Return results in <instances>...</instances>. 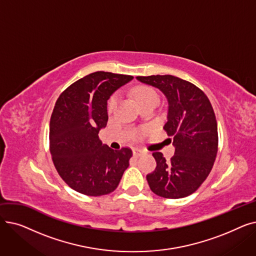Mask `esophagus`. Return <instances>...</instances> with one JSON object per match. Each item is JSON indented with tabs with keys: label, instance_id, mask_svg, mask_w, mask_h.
<instances>
[{
	"label": "esophagus",
	"instance_id": "1",
	"mask_svg": "<svg viewBox=\"0 0 256 256\" xmlns=\"http://www.w3.org/2000/svg\"><path fill=\"white\" fill-rule=\"evenodd\" d=\"M142 154H144V150H142L140 148H134V150H132V154L135 156H140Z\"/></svg>",
	"mask_w": 256,
	"mask_h": 256
}]
</instances>
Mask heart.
I'll use <instances>...</instances> for the list:
<instances>
[{
    "label": "heart",
    "instance_id": "heart-1",
    "mask_svg": "<svg viewBox=\"0 0 256 256\" xmlns=\"http://www.w3.org/2000/svg\"><path fill=\"white\" fill-rule=\"evenodd\" d=\"M134 96L136 98V100H138L141 106L150 104H156L158 102V92L150 87H146V86L137 87L135 90H134ZM117 102H118V94H114V96H112L111 98L109 100V102H108V106H109L110 110L114 109Z\"/></svg>",
    "mask_w": 256,
    "mask_h": 256
}]
</instances>
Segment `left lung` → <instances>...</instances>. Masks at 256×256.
I'll list each match as a JSON object with an SVG mask.
<instances>
[{
    "label": "left lung",
    "mask_w": 256,
    "mask_h": 256,
    "mask_svg": "<svg viewBox=\"0 0 256 256\" xmlns=\"http://www.w3.org/2000/svg\"><path fill=\"white\" fill-rule=\"evenodd\" d=\"M162 91L168 100L164 126L176 154L167 160L154 152L156 170L146 180L158 196L178 199L193 194L206 180L218 152L216 115L206 94L194 84L171 74L137 76Z\"/></svg>",
    "instance_id": "8db88e82"
}]
</instances>
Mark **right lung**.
<instances>
[{
  "label": "right lung",
  "instance_id": "1",
  "mask_svg": "<svg viewBox=\"0 0 256 256\" xmlns=\"http://www.w3.org/2000/svg\"><path fill=\"white\" fill-rule=\"evenodd\" d=\"M134 78L106 72H92L67 87L50 116V152L61 178L87 196L113 192L130 165L132 152L102 144L98 132L108 122L106 100Z\"/></svg>",
  "mask_w": 256,
  "mask_h": 256
}]
</instances>
